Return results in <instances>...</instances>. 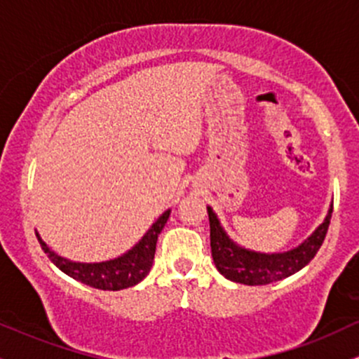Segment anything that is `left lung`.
Here are the masks:
<instances>
[{
	"instance_id": "8db88e82",
	"label": "left lung",
	"mask_w": 359,
	"mask_h": 359,
	"mask_svg": "<svg viewBox=\"0 0 359 359\" xmlns=\"http://www.w3.org/2000/svg\"><path fill=\"white\" fill-rule=\"evenodd\" d=\"M206 208H208L211 256L215 266L225 278L244 285H266L287 278L304 269L322 246L332 218L330 205L325 220L296 248L282 252H259L239 246L236 241L230 239L213 208L211 206Z\"/></svg>"
}]
</instances>
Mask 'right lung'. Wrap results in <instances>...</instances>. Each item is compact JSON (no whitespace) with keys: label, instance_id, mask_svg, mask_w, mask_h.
Here are the masks:
<instances>
[{"label":"right lung","instance_id":"1","mask_svg":"<svg viewBox=\"0 0 359 359\" xmlns=\"http://www.w3.org/2000/svg\"><path fill=\"white\" fill-rule=\"evenodd\" d=\"M170 217V210L165 211L156 222L148 229V232L141 237L134 248L123 252L118 258L108 259V262L100 263H81L72 262L69 258L56 255L53 249L41 239L39 233L36 232L37 241L41 248L46 252L48 258L58 266L63 273L89 287L101 289V290H122L132 285L139 284L146 275L149 273L153 266L154 251H156V241L160 232L163 230Z\"/></svg>","mask_w":359,"mask_h":359}]
</instances>
